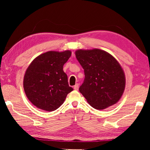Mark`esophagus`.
I'll use <instances>...</instances> for the list:
<instances>
[{
    "label": "esophagus",
    "mask_w": 150,
    "mask_h": 150,
    "mask_svg": "<svg viewBox=\"0 0 150 150\" xmlns=\"http://www.w3.org/2000/svg\"><path fill=\"white\" fill-rule=\"evenodd\" d=\"M74 89L75 91H77L79 89V84L78 83H77V84H75V86H74Z\"/></svg>",
    "instance_id": "1"
}]
</instances>
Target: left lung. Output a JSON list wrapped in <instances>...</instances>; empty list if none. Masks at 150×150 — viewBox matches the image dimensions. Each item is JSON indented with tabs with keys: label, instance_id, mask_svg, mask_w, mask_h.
Masks as SVG:
<instances>
[{
	"label": "left lung",
	"instance_id": "8db88e82",
	"mask_svg": "<svg viewBox=\"0 0 150 150\" xmlns=\"http://www.w3.org/2000/svg\"><path fill=\"white\" fill-rule=\"evenodd\" d=\"M75 56L85 72L79 91L88 103L97 110L117 103L126 86L125 74L118 61L99 49L76 50Z\"/></svg>",
	"mask_w": 150,
	"mask_h": 150
}]
</instances>
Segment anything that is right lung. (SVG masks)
<instances>
[{
  "mask_svg": "<svg viewBox=\"0 0 150 150\" xmlns=\"http://www.w3.org/2000/svg\"><path fill=\"white\" fill-rule=\"evenodd\" d=\"M71 55L70 50L50 51L40 54L25 72L23 86L27 98L37 108L56 110L73 90L63 67Z\"/></svg>",
  "mask_w": 150,
  "mask_h": 150,
  "instance_id": "right-lung-1",
  "label": "right lung"
}]
</instances>
